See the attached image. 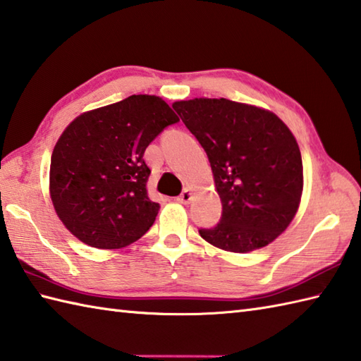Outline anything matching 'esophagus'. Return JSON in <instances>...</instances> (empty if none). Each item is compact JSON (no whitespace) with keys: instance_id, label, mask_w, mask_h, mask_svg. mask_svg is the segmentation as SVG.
<instances>
[{"instance_id":"1","label":"esophagus","mask_w":361,"mask_h":361,"mask_svg":"<svg viewBox=\"0 0 361 361\" xmlns=\"http://www.w3.org/2000/svg\"><path fill=\"white\" fill-rule=\"evenodd\" d=\"M191 197H193V191H191L190 188H185V190H183L182 193L179 195L178 201H179L180 204H188V202L191 201Z\"/></svg>"}]
</instances>
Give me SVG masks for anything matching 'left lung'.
Instances as JSON below:
<instances>
[{
    "instance_id": "1",
    "label": "left lung",
    "mask_w": 361,
    "mask_h": 361,
    "mask_svg": "<svg viewBox=\"0 0 361 361\" xmlns=\"http://www.w3.org/2000/svg\"><path fill=\"white\" fill-rule=\"evenodd\" d=\"M201 143L223 204L221 221L201 237L227 252L273 243L296 216L302 157L288 126L271 110L226 98L173 102Z\"/></svg>"
}]
</instances>
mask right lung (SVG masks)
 <instances>
[{"label": "right lung", "instance_id": "obj_1", "mask_svg": "<svg viewBox=\"0 0 361 361\" xmlns=\"http://www.w3.org/2000/svg\"><path fill=\"white\" fill-rule=\"evenodd\" d=\"M179 116L160 97L132 94L80 114L51 156L49 196L63 226L85 245L120 249L142 238L160 205L149 200L145 149Z\"/></svg>", "mask_w": 361, "mask_h": 361}]
</instances>
